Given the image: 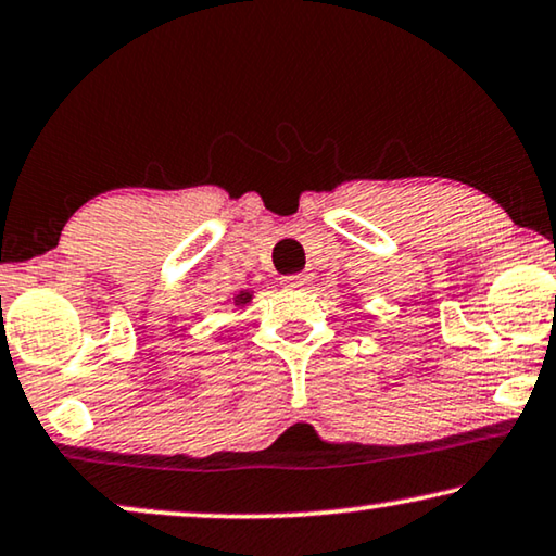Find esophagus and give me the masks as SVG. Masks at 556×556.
Instances as JSON below:
<instances>
[{
	"instance_id": "obj_1",
	"label": "esophagus",
	"mask_w": 556,
	"mask_h": 556,
	"mask_svg": "<svg viewBox=\"0 0 556 556\" xmlns=\"http://www.w3.org/2000/svg\"><path fill=\"white\" fill-rule=\"evenodd\" d=\"M283 286H286V288H305V286H308V276H305V273H295V276H286V278H283Z\"/></svg>"
}]
</instances>
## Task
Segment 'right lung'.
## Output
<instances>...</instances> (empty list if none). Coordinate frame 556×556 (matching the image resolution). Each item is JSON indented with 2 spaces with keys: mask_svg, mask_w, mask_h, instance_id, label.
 <instances>
[{
  "mask_svg": "<svg viewBox=\"0 0 556 556\" xmlns=\"http://www.w3.org/2000/svg\"><path fill=\"white\" fill-rule=\"evenodd\" d=\"M251 301V293H240V295H236V303H248Z\"/></svg>",
  "mask_w": 556,
  "mask_h": 556,
  "instance_id": "right-lung-1",
  "label": "right lung"
}]
</instances>
